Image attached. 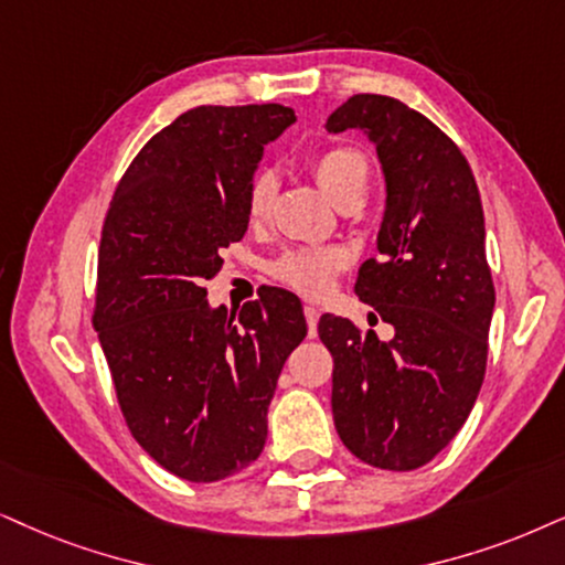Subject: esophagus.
Returning a JSON list of instances; mask_svg holds the SVG:
<instances>
[{
    "label": "esophagus",
    "mask_w": 565,
    "mask_h": 565,
    "mask_svg": "<svg viewBox=\"0 0 565 565\" xmlns=\"http://www.w3.org/2000/svg\"><path fill=\"white\" fill-rule=\"evenodd\" d=\"M305 318H307V333L312 335L318 333V320H320V310L316 305H305Z\"/></svg>",
    "instance_id": "obj_1"
}]
</instances>
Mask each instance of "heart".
Returning <instances> with one entry per match:
<instances>
[{"label": "heart", "mask_w": 565, "mask_h": 565, "mask_svg": "<svg viewBox=\"0 0 565 565\" xmlns=\"http://www.w3.org/2000/svg\"><path fill=\"white\" fill-rule=\"evenodd\" d=\"M312 174L333 203L349 195H367L370 184V163L365 153L356 148H328L312 159ZM270 195H274V182L268 174H258L249 184L247 192V218L263 221L268 213ZM344 266V258L333 249H291V253L278 258L274 266L276 278L287 281L302 295H323L331 289L335 274Z\"/></svg>", "instance_id": "obj_1"}]
</instances>
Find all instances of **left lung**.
Instances as JSON below:
<instances>
[{"label": "left lung", "mask_w": 565, "mask_h": 565, "mask_svg": "<svg viewBox=\"0 0 565 565\" xmlns=\"http://www.w3.org/2000/svg\"><path fill=\"white\" fill-rule=\"evenodd\" d=\"M326 130H360L377 151L381 258L362 263L354 291L394 326L381 341L347 318H320L335 433L370 467L409 472L454 440L484 377L495 289L480 190L454 140L398 98L352 96Z\"/></svg>", "instance_id": "left-lung-1"}]
</instances>
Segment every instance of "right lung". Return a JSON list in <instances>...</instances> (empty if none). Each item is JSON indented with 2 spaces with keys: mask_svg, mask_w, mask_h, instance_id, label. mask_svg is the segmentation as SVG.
Wrapping results in <instances>:
<instances>
[{
  "mask_svg": "<svg viewBox=\"0 0 565 565\" xmlns=\"http://www.w3.org/2000/svg\"><path fill=\"white\" fill-rule=\"evenodd\" d=\"M291 122L281 104L184 111L135 156L106 213L93 326L127 427L182 480L216 482L258 459L278 375L307 335L287 289L239 312L203 289L221 249L245 237L263 146Z\"/></svg>",
  "mask_w": 565,
  "mask_h": 565,
  "instance_id": "obj_1",
  "label": "right lung"
}]
</instances>
